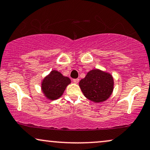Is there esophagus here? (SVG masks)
<instances>
[{"mask_svg": "<svg viewBox=\"0 0 150 150\" xmlns=\"http://www.w3.org/2000/svg\"><path fill=\"white\" fill-rule=\"evenodd\" d=\"M79 80H79L78 78H77V79H73V82L75 83V84H77V83L79 82Z\"/></svg>", "mask_w": 150, "mask_h": 150, "instance_id": "esophagus-1", "label": "esophagus"}]
</instances>
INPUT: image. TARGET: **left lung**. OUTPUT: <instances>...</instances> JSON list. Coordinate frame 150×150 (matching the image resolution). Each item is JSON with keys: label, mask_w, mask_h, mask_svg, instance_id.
Segmentation results:
<instances>
[{"label": "left lung", "mask_w": 150, "mask_h": 150, "mask_svg": "<svg viewBox=\"0 0 150 150\" xmlns=\"http://www.w3.org/2000/svg\"><path fill=\"white\" fill-rule=\"evenodd\" d=\"M79 85L86 98L100 103L110 96L114 88V80L110 73L95 69L90 70L80 80Z\"/></svg>", "instance_id": "left-lung-1"}]
</instances>
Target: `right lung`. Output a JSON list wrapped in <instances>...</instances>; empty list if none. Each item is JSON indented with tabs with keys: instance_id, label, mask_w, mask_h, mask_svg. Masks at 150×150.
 <instances>
[{
	"instance_id": "add662e5",
	"label": "right lung",
	"mask_w": 150,
	"mask_h": 150,
	"mask_svg": "<svg viewBox=\"0 0 150 150\" xmlns=\"http://www.w3.org/2000/svg\"><path fill=\"white\" fill-rule=\"evenodd\" d=\"M70 82L68 77H65L57 70H52L42 82V92L48 99L56 100L60 98Z\"/></svg>"
}]
</instances>
